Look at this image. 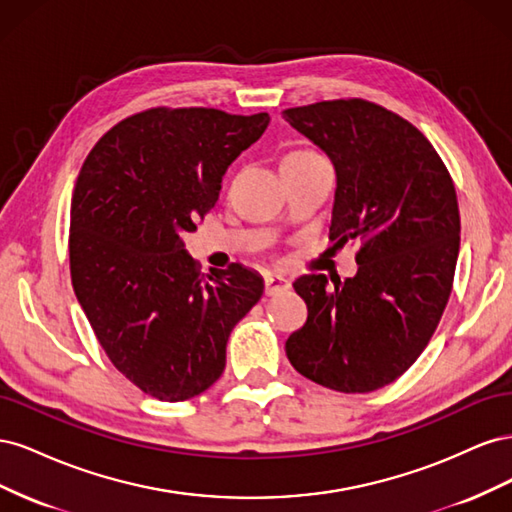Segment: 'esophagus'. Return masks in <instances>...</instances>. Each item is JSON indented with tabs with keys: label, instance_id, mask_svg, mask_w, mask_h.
<instances>
[{
	"label": "esophagus",
	"instance_id": "esophagus-1",
	"mask_svg": "<svg viewBox=\"0 0 512 512\" xmlns=\"http://www.w3.org/2000/svg\"><path fill=\"white\" fill-rule=\"evenodd\" d=\"M290 288V282L286 280L284 275H277V273H269L265 277V292L269 294V297H273V294H280V292H286Z\"/></svg>",
	"mask_w": 512,
	"mask_h": 512
}]
</instances>
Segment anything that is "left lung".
<instances>
[{
    "label": "left lung",
    "mask_w": 512,
    "mask_h": 512,
    "mask_svg": "<svg viewBox=\"0 0 512 512\" xmlns=\"http://www.w3.org/2000/svg\"><path fill=\"white\" fill-rule=\"evenodd\" d=\"M335 168L329 235L359 245L354 277L301 275L307 322L286 342L301 376L339 393L397 380L436 331L459 254L455 185L410 121L365 100L284 111Z\"/></svg>",
    "instance_id": "8db88e82"
}]
</instances>
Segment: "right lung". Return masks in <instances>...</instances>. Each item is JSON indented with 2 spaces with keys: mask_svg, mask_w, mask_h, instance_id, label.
<instances>
[{
  "mask_svg": "<svg viewBox=\"0 0 512 512\" xmlns=\"http://www.w3.org/2000/svg\"><path fill=\"white\" fill-rule=\"evenodd\" d=\"M269 121L153 108L108 130L76 179V299L108 359L160 401L196 397L222 376L230 331L265 290L243 265L200 277L183 235L218 203L226 168Z\"/></svg>",
  "mask_w": 512,
  "mask_h": 512,
  "instance_id": "obj_1",
  "label": "right lung"
}]
</instances>
